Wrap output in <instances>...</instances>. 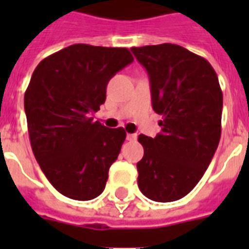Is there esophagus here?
<instances>
[{
  "label": "esophagus",
  "mask_w": 249,
  "mask_h": 249,
  "mask_svg": "<svg viewBox=\"0 0 249 249\" xmlns=\"http://www.w3.org/2000/svg\"><path fill=\"white\" fill-rule=\"evenodd\" d=\"M126 140L130 141V142L136 141L137 140V134H130V133H128V134H126Z\"/></svg>",
  "instance_id": "obj_1"
}]
</instances>
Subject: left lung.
<instances>
[{"label": "left lung", "instance_id": "obj_1", "mask_svg": "<svg viewBox=\"0 0 249 249\" xmlns=\"http://www.w3.org/2000/svg\"><path fill=\"white\" fill-rule=\"evenodd\" d=\"M148 73L161 132L138 137V187L154 201L186 196L200 181L221 138L222 91L209 62L176 44L130 49Z\"/></svg>", "mask_w": 249, "mask_h": 249}]
</instances>
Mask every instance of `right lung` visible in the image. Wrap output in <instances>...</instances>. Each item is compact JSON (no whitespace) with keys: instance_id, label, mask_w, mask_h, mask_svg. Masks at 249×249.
<instances>
[{"instance_id":"add662e5","label":"right lung","mask_w":249,"mask_h":249,"mask_svg":"<svg viewBox=\"0 0 249 249\" xmlns=\"http://www.w3.org/2000/svg\"><path fill=\"white\" fill-rule=\"evenodd\" d=\"M125 48L75 44L41 60L24 94L37 163L62 195L91 200L103 193L126 133L94 121L107 84L133 62Z\"/></svg>"}]
</instances>
